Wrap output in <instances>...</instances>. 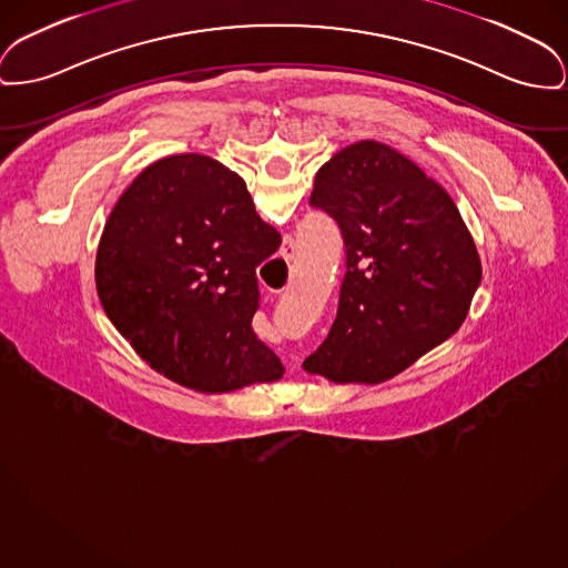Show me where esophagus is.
Returning a JSON list of instances; mask_svg holds the SVG:
<instances>
[{
    "label": "esophagus",
    "mask_w": 568,
    "mask_h": 568,
    "mask_svg": "<svg viewBox=\"0 0 568 568\" xmlns=\"http://www.w3.org/2000/svg\"><path fill=\"white\" fill-rule=\"evenodd\" d=\"M292 253H294V244L290 242V244L283 248V257H285V260H290V257H292ZM292 358H294V356H292Z\"/></svg>",
    "instance_id": "obj_1"
}]
</instances>
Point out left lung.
Returning <instances> with one entry per match:
<instances>
[{
	"mask_svg": "<svg viewBox=\"0 0 568 568\" xmlns=\"http://www.w3.org/2000/svg\"><path fill=\"white\" fill-rule=\"evenodd\" d=\"M311 205L345 244L333 328L302 363L334 384H379L457 333L480 285V257L450 195L379 141L322 165Z\"/></svg>",
	"mask_w": 568,
	"mask_h": 568,
	"instance_id": "obj_1",
	"label": "left lung"
}]
</instances>
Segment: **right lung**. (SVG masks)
Masks as SVG:
<instances>
[{"label":"right lung","mask_w":568,"mask_h":568,"mask_svg":"<svg viewBox=\"0 0 568 568\" xmlns=\"http://www.w3.org/2000/svg\"><path fill=\"white\" fill-rule=\"evenodd\" d=\"M278 246L235 171L201 154L168 156L134 178L104 223L99 298L134 352L186 388L276 382L285 368L251 322L255 270Z\"/></svg>","instance_id":"obj_1"}]
</instances>
